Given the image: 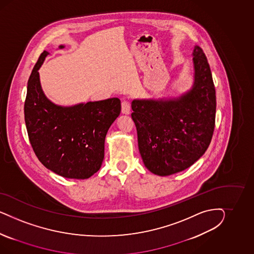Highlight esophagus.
Here are the masks:
<instances>
[{"instance_id":"34e87169","label":"esophagus","mask_w":254,"mask_h":254,"mask_svg":"<svg viewBox=\"0 0 254 254\" xmlns=\"http://www.w3.org/2000/svg\"><path fill=\"white\" fill-rule=\"evenodd\" d=\"M121 111L124 115H129L130 114V102L127 100H124L121 104Z\"/></svg>"}]
</instances>
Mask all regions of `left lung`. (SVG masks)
I'll return each instance as SVG.
<instances>
[{"mask_svg":"<svg viewBox=\"0 0 254 254\" xmlns=\"http://www.w3.org/2000/svg\"><path fill=\"white\" fill-rule=\"evenodd\" d=\"M193 85L169 100H134L131 117L138 151L154 174L169 176L191 167L205 154L215 127L216 93L211 70L202 48L192 52Z\"/></svg>","mask_w":254,"mask_h":254,"instance_id":"left-lung-1","label":"left lung"}]
</instances>
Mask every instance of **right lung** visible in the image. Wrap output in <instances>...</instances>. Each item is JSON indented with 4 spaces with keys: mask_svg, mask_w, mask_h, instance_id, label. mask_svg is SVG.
Here are the masks:
<instances>
[{
    "mask_svg": "<svg viewBox=\"0 0 254 254\" xmlns=\"http://www.w3.org/2000/svg\"><path fill=\"white\" fill-rule=\"evenodd\" d=\"M48 54L44 51L39 57L28 81L24 115L30 142L46 169L62 177L88 179L101 167L105 137L120 115L121 101L112 98L69 107L56 105L40 84L38 69Z\"/></svg>",
    "mask_w": 254,
    "mask_h": 254,
    "instance_id": "1",
    "label": "right lung"
}]
</instances>
